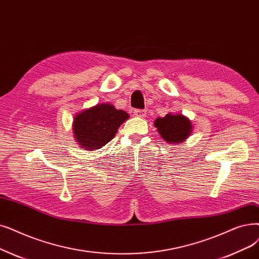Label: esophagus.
I'll return each instance as SVG.
<instances>
[{
	"mask_svg": "<svg viewBox=\"0 0 259 259\" xmlns=\"http://www.w3.org/2000/svg\"><path fill=\"white\" fill-rule=\"evenodd\" d=\"M133 113H134V115L138 116V117H145L146 114H147V113H146V110H142V109H136V110H134Z\"/></svg>",
	"mask_w": 259,
	"mask_h": 259,
	"instance_id": "obj_1",
	"label": "esophagus"
}]
</instances>
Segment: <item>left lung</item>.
<instances>
[{
  "label": "left lung",
  "mask_w": 259,
  "mask_h": 259,
  "mask_svg": "<svg viewBox=\"0 0 259 259\" xmlns=\"http://www.w3.org/2000/svg\"><path fill=\"white\" fill-rule=\"evenodd\" d=\"M154 126L166 142L172 144L185 141L192 132V122L181 114H166L165 117H157Z\"/></svg>",
  "instance_id": "obj_1"
}]
</instances>
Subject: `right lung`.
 Here are the masks:
<instances>
[{
    "label": "right lung",
    "instance_id": "add662e5",
    "mask_svg": "<svg viewBox=\"0 0 259 259\" xmlns=\"http://www.w3.org/2000/svg\"><path fill=\"white\" fill-rule=\"evenodd\" d=\"M128 117L125 111L116 110L110 104L84 110L74 118L75 139L84 149H99L115 137L117 129Z\"/></svg>",
    "mask_w": 259,
    "mask_h": 259
}]
</instances>
